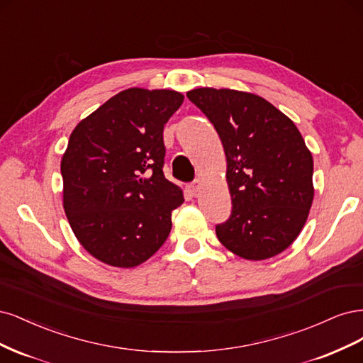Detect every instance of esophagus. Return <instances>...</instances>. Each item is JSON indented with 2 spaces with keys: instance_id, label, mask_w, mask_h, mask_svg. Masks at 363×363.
<instances>
[{
  "instance_id": "1",
  "label": "esophagus",
  "mask_w": 363,
  "mask_h": 363,
  "mask_svg": "<svg viewBox=\"0 0 363 363\" xmlns=\"http://www.w3.org/2000/svg\"><path fill=\"white\" fill-rule=\"evenodd\" d=\"M199 189H201V181L196 179L194 182H191V184L189 185V193H190V196H196L197 191H199Z\"/></svg>"
}]
</instances>
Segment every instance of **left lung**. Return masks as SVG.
Segmentation results:
<instances>
[{"label": "left lung", "instance_id": "1", "mask_svg": "<svg viewBox=\"0 0 363 363\" xmlns=\"http://www.w3.org/2000/svg\"><path fill=\"white\" fill-rule=\"evenodd\" d=\"M216 128L228 161L232 213L216 226L244 259L273 258L292 244L313 201V160L297 126L264 98L229 89L186 93Z\"/></svg>", "mask_w": 363, "mask_h": 363}]
</instances>
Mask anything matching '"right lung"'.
<instances>
[{"label":"right lung","instance_id":"obj_1","mask_svg":"<svg viewBox=\"0 0 363 363\" xmlns=\"http://www.w3.org/2000/svg\"><path fill=\"white\" fill-rule=\"evenodd\" d=\"M182 101L174 90L128 89L69 137L62 158L65 213L96 259L131 268L167 240L172 211L184 196L162 173V130Z\"/></svg>","mask_w":363,"mask_h":363}]
</instances>
